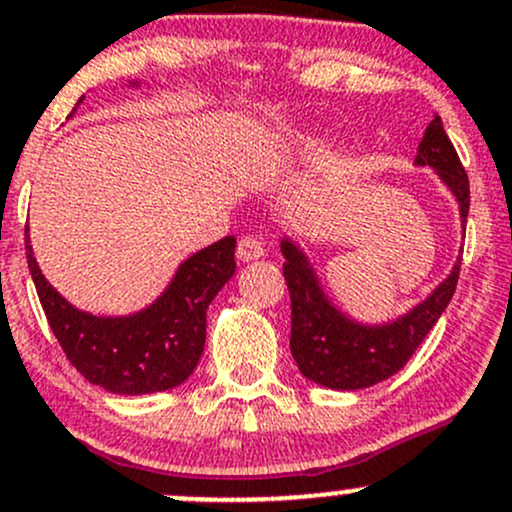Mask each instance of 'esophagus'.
Wrapping results in <instances>:
<instances>
[{
  "label": "esophagus",
  "instance_id": "obj_1",
  "mask_svg": "<svg viewBox=\"0 0 512 512\" xmlns=\"http://www.w3.org/2000/svg\"><path fill=\"white\" fill-rule=\"evenodd\" d=\"M265 255V247L257 238H242L238 242V260L240 262H255Z\"/></svg>",
  "mask_w": 512,
  "mask_h": 512
}]
</instances>
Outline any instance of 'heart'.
Returning <instances> with one entry per match:
<instances>
[{"instance_id": "b5f03b06", "label": "heart", "mask_w": 512, "mask_h": 512, "mask_svg": "<svg viewBox=\"0 0 512 512\" xmlns=\"http://www.w3.org/2000/svg\"><path fill=\"white\" fill-rule=\"evenodd\" d=\"M284 152H287L292 159H311L321 152V142L314 137V134H297V137L287 144Z\"/></svg>"}]
</instances>
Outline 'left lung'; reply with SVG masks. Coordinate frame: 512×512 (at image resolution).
I'll list each match as a JSON object with an SVG mask.
<instances>
[{
	"mask_svg": "<svg viewBox=\"0 0 512 512\" xmlns=\"http://www.w3.org/2000/svg\"><path fill=\"white\" fill-rule=\"evenodd\" d=\"M414 166H429L441 184L459 203L461 230L469 218V176L461 166L454 144L446 137L441 117L434 115L417 147ZM284 279L292 299V348L304 378L331 390H363L378 385L405 368L407 360L427 338L439 316L449 306L459 282L461 257L446 279L434 287L427 299L412 306L407 314L385 324H363L343 314L324 292L319 274L309 255L292 238H282Z\"/></svg>",
	"mask_w": 512,
	"mask_h": 512,
	"instance_id": "left-lung-1",
	"label": "left lung"
}]
</instances>
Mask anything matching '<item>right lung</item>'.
<instances>
[{
    "label": "right lung",
    "instance_id": "1",
    "mask_svg": "<svg viewBox=\"0 0 512 512\" xmlns=\"http://www.w3.org/2000/svg\"><path fill=\"white\" fill-rule=\"evenodd\" d=\"M26 260L48 326L75 370L115 395H149L181 385L196 370L206 346L208 304L235 274V238L228 235L181 262L169 287L127 316L75 309L43 277L29 235Z\"/></svg>",
    "mask_w": 512,
    "mask_h": 512
}]
</instances>
